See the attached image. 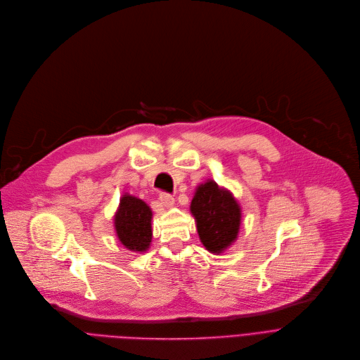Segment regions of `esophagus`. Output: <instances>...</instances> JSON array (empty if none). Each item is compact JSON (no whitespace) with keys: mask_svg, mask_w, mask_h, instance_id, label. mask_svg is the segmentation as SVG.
Returning <instances> with one entry per match:
<instances>
[{"mask_svg":"<svg viewBox=\"0 0 360 360\" xmlns=\"http://www.w3.org/2000/svg\"><path fill=\"white\" fill-rule=\"evenodd\" d=\"M159 200H160V202H162L166 208H170V207L174 205V198H173L170 194L162 193V194L159 195Z\"/></svg>","mask_w":360,"mask_h":360,"instance_id":"1","label":"esophagus"}]
</instances>
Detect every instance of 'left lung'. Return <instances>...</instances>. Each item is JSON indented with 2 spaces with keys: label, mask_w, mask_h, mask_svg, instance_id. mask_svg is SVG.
<instances>
[{
  "label": "left lung",
  "mask_w": 360,
  "mask_h": 360,
  "mask_svg": "<svg viewBox=\"0 0 360 360\" xmlns=\"http://www.w3.org/2000/svg\"><path fill=\"white\" fill-rule=\"evenodd\" d=\"M190 211L201 244L211 254H221L233 245L241 226V205L233 193L214 180L197 186Z\"/></svg>",
  "instance_id": "obj_1"
}]
</instances>
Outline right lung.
<instances>
[{
	"label": "right lung",
	"mask_w": 360,
	"mask_h": 360,
	"mask_svg": "<svg viewBox=\"0 0 360 360\" xmlns=\"http://www.w3.org/2000/svg\"><path fill=\"white\" fill-rule=\"evenodd\" d=\"M152 208L137 197L124 193L113 215V226L120 244L131 252H146L152 243Z\"/></svg>",
	"instance_id": "right-lung-1"
}]
</instances>
